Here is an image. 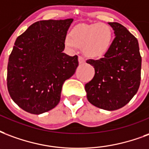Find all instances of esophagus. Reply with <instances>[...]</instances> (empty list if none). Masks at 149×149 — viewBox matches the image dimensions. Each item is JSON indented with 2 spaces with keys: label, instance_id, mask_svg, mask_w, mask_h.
<instances>
[{
  "label": "esophagus",
  "instance_id": "obj_1",
  "mask_svg": "<svg viewBox=\"0 0 149 149\" xmlns=\"http://www.w3.org/2000/svg\"><path fill=\"white\" fill-rule=\"evenodd\" d=\"M78 60H79V63H80V64L84 63V61H85V60H84V58L83 57H81V56H80V57H79V58H78Z\"/></svg>",
  "mask_w": 149,
  "mask_h": 149
}]
</instances>
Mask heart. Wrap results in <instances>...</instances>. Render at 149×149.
I'll return each instance as SVG.
<instances>
[{"label":"heart","mask_w":149,"mask_h":149,"mask_svg":"<svg viewBox=\"0 0 149 149\" xmlns=\"http://www.w3.org/2000/svg\"><path fill=\"white\" fill-rule=\"evenodd\" d=\"M112 31L105 24H79L72 30V35L66 36L65 44L70 48L84 47V54L99 58L105 54L111 46Z\"/></svg>","instance_id":"heart-1"}]
</instances>
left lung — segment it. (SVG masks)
Returning a JSON list of instances; mask_svg holds the SVG:
<instances>
[{"label": "left lung", "instance_id": "left-lung-1", "mask_svg": "<svg viewBox=\"0 0 149 149\" xmlns=\"http://www.w3.org/2000/svg\"><path fill=\"white\" fill-rule=\"evenodd\" d=\"M115 38L104 57L86 62L94 67L93 79L85 84L87 98L96 107L115 111L126 105L141 83V57L138 41L126 27L108 23Z\"/></svg>", "mask_w": 149, "mask_h": 149}]
</instances>
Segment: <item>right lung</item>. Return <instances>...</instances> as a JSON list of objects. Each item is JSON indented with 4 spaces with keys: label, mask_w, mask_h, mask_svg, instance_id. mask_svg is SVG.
Listing matches in <instances>:
<instances>
[{
    "label": "right lung",
    "mask_w": 149,
    "mask_h": 149,
    "mask_svg": "<svg viewBox=\"0 0 149 149\" xmlns=\"http://www.w3.org/2000/svg\"><path fill=\"white\" fill-rule=\"evenodd\" d=\"M73 19L41 20L16 38L8 58L7 86L24 111L40 114L60 102L64 82L74 74L78 57L63 53Z\"/></svg>",
    "instance_id": "1"
}]
</instances>
